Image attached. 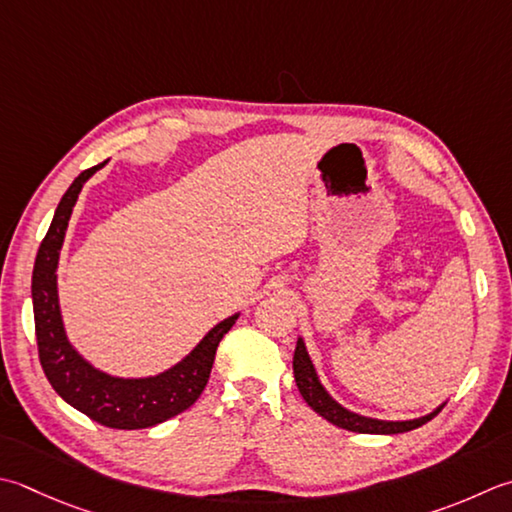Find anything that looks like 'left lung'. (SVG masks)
I'll return each instance as SVG.
<instances>
[{
    "label": "left lung",
    "mask_w": 512,
    "mask_h": 512,
    "mask_svg": "<svg viewBox=\"0 0 512 512\" xmlns=\"http://www.w3.org/2000/svg\"><path fill=\"white\" fill-rule=\"evenodd\" d=\"M293 373H295V384L299 388V393L306 399V404L315 410L317 415H322L326 422L335 424L339 428L353 430V433H364V435H397V433H408V430L424 426L430 422L439 410H442L446 404L437 406L433 413H428L424 417L417 419H406V422H386V419H375V417H364L357 415L353 410L344 408L339 402H335L333 397L328 395V390L324 384L319 382V375L315 370L313 359H310L304 339H297L295 346V357H293Z\"/></svg>",
    "instance_id": "obj_1"
}]
</instances>
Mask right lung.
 Segmentation results:
<instances>
[{
    "mask_svg": "<svg viewBox=\"0 0 512 512\" xmlns=\"http://www.w3.org/2000/svg\"><path fill=\"white\" fill-rule=\"evenodd\" d=\"M106 162L84 170L70 184L55 210L42 246L37 250L33 286H30L33 290L35 335L39 362H42L50 386L66 404L102 426L137 430L162 424L197 402V397L202 395L208 384L217 346L233 328L239 313L210 328L202 342L190 350L182 362L153 377H113L77 353V348L68 342L62 310H59V250L64 246L68 219L73 215L82 186L99 168H104Z\"/></svg>",
    "mask_w": 512,
    "mask_h": 512,
    "instance_id": "1",
    "label": "right lung"
}]
</instances>
